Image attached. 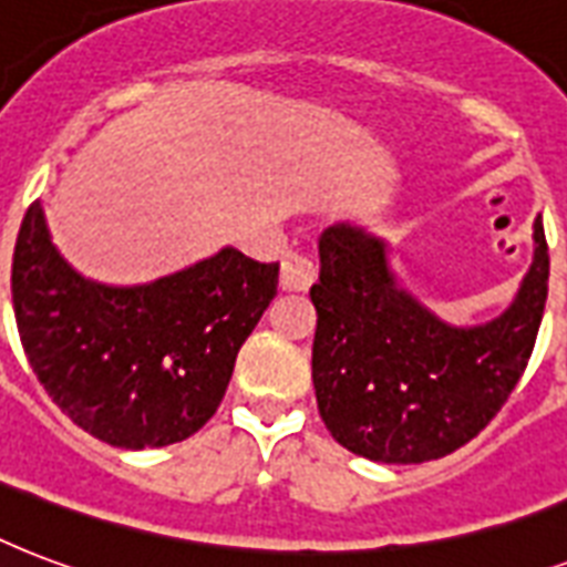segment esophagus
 Segmentation results:
<instances>
[{"instance_id": "34e87169", "label": "esophagus", "mask_w": 567, "mask_h": 567, "mask_svg": "<svg viewBox=\"0 0 567 567\" xmlns=\"http://www.w3.org/2000/svg\"><path fill=\"white\" fill-rule=\"evenodd\" d=\"M316 269L313 257H307V254H298V251H289L280 262V287L289 289V292H305V289L313 287Z\"/></svg>"}]
</instances>
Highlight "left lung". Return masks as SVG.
<instances>
[{
    "mask_svg": "<svg viewBox=\"0 0 567 567\" xmlns=\"http://www.w3.org/2000/svg\"><path fill=\"white\" fill-rule=\"evenodd\" d=\"M535 254L506 313L452 328L396 287L388 245L352 224L319 236L313 388L333 441L384 464H423L473 441L506 405L535 349L550 254Z\"/></svg>",
    "mask_w": 567,
    "mask_h": 567,
    "instance_id": "8db88e82",
    "label": "left lung"
}]
</instances>
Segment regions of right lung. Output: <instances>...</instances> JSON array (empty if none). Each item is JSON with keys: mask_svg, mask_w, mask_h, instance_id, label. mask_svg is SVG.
Returning <instances> with one entry per match:
<instances>
[{"mask_svg": "<svg viewBox=\"0 0 567 567\" xmlns=\"http://www.w3.org/2000/svg\"><path fill=\"white\" fill-rule=\"evenodd\" d=\"M17 331L64 414L121 450L186 441L218 411L236 354L278 296V262L224 248L147 287H103L64 262L25 209L11 266Z\"/></svg>", "mask_w": 567, "mask_h": 567, "instance_id": "right-lung-1", "label": "right lung"}]
</instances>
